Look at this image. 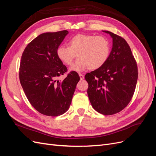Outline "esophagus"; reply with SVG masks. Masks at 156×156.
I'll return each instance as SVG.
<instances>
[{
  "label": "esophagus",
  "instance_id": "obj_1",
  "mask_svg": "<svg viewBox=\"0 0 156 156\" xmlns=\"http://www.w3.org/2000/svg\"><path fill=\"white\" fill-rule=\"evenodd\" d=\"M79 77H80V79H84V75L83 74H82V73H79Z\"/></svg>",
  "mask_w": 156,
  "mask_h": 156
}]
</instances>
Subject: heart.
<instances>
[{
    "label": "heart",
    "mask_w": 156,
    "mask_h": 156,
    "mask_svg": "<svg viewBox=\"0 0 156 156\" xmlns=\"http://www.w3.org/2000/svg\"><path fill=\"white\" fill-rule=\"evenodd\" d=\"M68 45H59L56 55L66 65L72 64L77 55L78 58L70 68V70L75 72L101 68L107 61L111 53L110 42L103 36L77 34L71 37Z\"/></svg>",
    "instance_id": "heart-1"
}]
</instances>
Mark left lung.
<instances>
[{"instance_id":"8db88e82","label":"left lung","mask_w":156,"mask_h":156,"mask_svg":"<svg viewBox=\"0 0 156 156\" xmlns=\"http://www.w3.org/2000/svg\"><path fill=\"white\" fill-rule=\"evenodd\" d=\"M112 48L105 64L87 73L84 78L93 108L104 115L120 112L133 96L138 79V68L130 47L121 36L109 31Z\"/></svg>"}]
</instances>
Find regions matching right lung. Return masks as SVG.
I'll return each mask as SVG.
<instances>
[{
  "label": "right lung",
  "instance_id": "obj_1",
  "mask_svg": "<svg viewBox=\"0 0 156 156\" xmlns=\"http://www.w3.org/2000/svg\"><path fill=\"white\" fill-rule=\"evenodd\" d=\"M67 30L43 33L27 45L21 56L20 83L32 106L42 115L57 116L66 112L80 77L70 72L63 81L57 78L67 68L56 55Z\"/></svg>",
  "mask_w": 156,
  "mask_h": 156
}]
</instances>
